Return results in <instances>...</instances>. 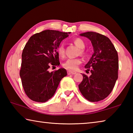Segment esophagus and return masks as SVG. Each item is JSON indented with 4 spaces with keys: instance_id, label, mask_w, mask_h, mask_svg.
Segmentation results:
<instances>
[{
    "instance_id": "esophagus-1",
    "label": "esophagus",
    "mask_w": 133,
    "mask_h": 133,
    "mask_svg": "<svg viewBox=\"0 0 133 133\" xmlns=\"http://www.w3.org/2000/svg\"><path fill=\"white\" fill-rule=\"evenodd\" d=\"M68 74L69 75H75V74H76V72L74 71H71V70H69Z\"/></svg>"
}]
</instances>
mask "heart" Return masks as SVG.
Segmentation results:
<instances>
[{
	"instance_id": "1",
	"label": "heart",
	"mask_w": 133,
	"mask_h": 133,
	"mask_svg": "<svg viewBox=\"0 0 133 133\" xmlns=\"http://www.w3.org/2000/svg\"><path fill=\"white\" fill-rule=\"evenodd\" d=\"M74 43L77 46L78 48L81 49L80 50V53L81 55H84V51L83 49L85 47V43L83 40L80 38H77L74 40ZM57 53L60 57H64L65 54V49L63 44H60V46L57 48ZM81 60L78 58H69L63 63V66L65 68L71 70H75L77 69V67L81 63Z\"/></svg>"
}]
</instances>
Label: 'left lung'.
Wrapping results in <instances>:
<instances>
[{
	"mask_svg": "<svg viewBox=\"0 0 133 133\" xmlns=\"http://www.w3.org/2000/svg\"><path fill=\"white\" fill-rule=\"evenodd\" d=\"M80 35L90 40L94 53L84 66L87 70H90L91 75L88 77L83 74L78 89L90 102H99L111 93L118 78L117 51L111 40L104 35L93 31Z\"/></svg>",
	"mask_w": 133,
	"mask_h": 133,
	"instance_id": "left-lung-1",
	"label": "left lung"
}]
</instances>
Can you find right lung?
I'll use <instances>...</instances> for the list:
<instances>
[{
    "label": "right lung",
    "mask_w": 133,
    "mask_h": 133,
    "mask_svg": "<svg viewBox=\"0 0 133 133\" xmlns=\"http://www.w3.org/2000/svg\"><path fill=\"white\" fill-rule=\"evenodd\" d=\"M70 33L46 30L33 35L26 44L22 55L20 76L25 93L31 100L47 102L67 76L64 68L51 72L49 69L60 64L57 48Z\"/></svg>",
    "instance_id": "1"
}]
</instances>
